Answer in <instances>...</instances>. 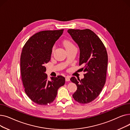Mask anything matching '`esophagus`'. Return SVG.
Segmentation results:
<instances>
[{
  "instance_id": "obj_1",
  "label": "esophagus",
  "mask_w": 130,
  "mask_h": 130,
  "mask_svg": "<svg viewBox=\"0 0 130 130\" xmlns=\"http://www.w3.org/2000/svg\"><path fill=\"white\" fill-rule=\"evenodd\" d=\"M65 80L66 82H68V81H70V77L69 76H67L65 78Z\"/></svg>"
}]
</instances>
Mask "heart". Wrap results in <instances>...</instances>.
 Masks as SVG:
<instances>
[{
    "label": "heart",
    "mask_w": 130,
    "mask_h": 130,
    "mask_svg": "<svg viewBox=\"0 0 130 130\" xmlns=\"http://www.w3.org/2000/svg\"><path fill=\"white\" fill-rule=\"evenodd\" d=\"M63 45L65 47V48L66 50H68V49H69V48H72V47H75L74 44H73V43L71 42V41H70V40H68V39L64 40L63 42ZM53 51H54V48H53V50H52L53 52Z\"/></svg>",
    "instance_id": "obj_1"
}]
</instances>
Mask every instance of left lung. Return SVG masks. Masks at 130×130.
<instances>
[{
  "label": "left lung",
  "instance_id": "1",
  "mask_svg": "<svg viewBox=\"0 0 130 130\" xmlns=\"http://www.w3.org/2000/svg\"><path fill=\"white\" fill-rule=\"evenodd\" d=\"M72 39L79 48V65L85 73L84 78H71L77 86L73 97L81 104L88 103L101 93L106 80L108 56L100 38L90 29H69Z\"/></svg>",
  "mask_w": 130,
  "mask_h": 130
}]
</instances>
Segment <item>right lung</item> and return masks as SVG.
<instances>
[{
  "label": "right lung",
  "instance_id": "1",
  "mask_svg": "<svg viewBox=\"0 0 130 130\" xmlns=\"http://www.w3.org/2000/svg\"><path fill=\"white\" fill-rule=\"evenodd\" d=\"M64 29L39 31L24 45L20 57V71L25 92L34 103L51 104L55 99L58 88L64 85L62 76L47 79L45 64L51 60L52 48Z\"/></svg>",
  "mask_w": 130,
  "mask_h": 130
}]
</instances>
